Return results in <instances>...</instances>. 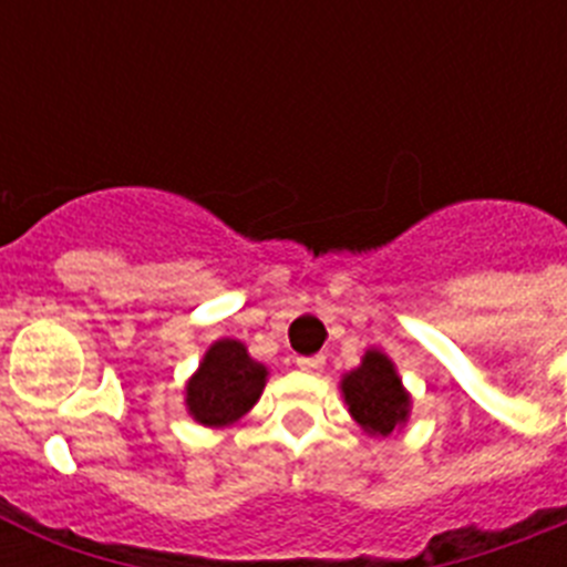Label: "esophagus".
Listing matches in <instances>:
<instances>
[{"instance_id":"1","label":"esophagus","mask_w":567,"mask_h":567,"mask_svg":"<svg viewBox=\"0 0 567 567\" xmlns=\"http://www.w3.org/2000/svg\"><path fill=\"white\" fill-rule=\"evenodd\" d=\"M298 365L303 372H320L323 369V354H312V358H298Z\"/></svg>"}]
</instances>
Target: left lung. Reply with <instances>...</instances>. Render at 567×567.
I'll return each instance as SVG.
<instances>
[{"label": "left lung", "instance_id": "1", "mask_svg": "<svg viewBox=\"0 0 567 567\" xmlns=\"http://www.w3.org/2000/svg\"><path fill=\"white\" fill-rule=\"evenodd\" d=\"M340 392L349 405V414L358 420L365 434L389 437L409 420L412 398L400 383V374L392 360L378 349H369L358 369L343 374Z\"/></svg>", "mask_w": 567, "mask_h": 567}]
</instances>
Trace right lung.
<instances>
[{
    "label": "right lung",
    "mask_w": 567,
    "mask_h": 567,
    "mask_svg": "<svg viewBox=\"0 0 567 567\" xmlns=\"http://www.w3.org/2000/svg\"><path fill=\"white\" fill-rule=\"evenodd\" d=\"M267 374V365L249 358L247 346L240 340H215L184 389L187 412L195 423L209 429L233 425L258 403Z\"/></svg>",
    "instance_id": "add662e5"
}]
</instances>
